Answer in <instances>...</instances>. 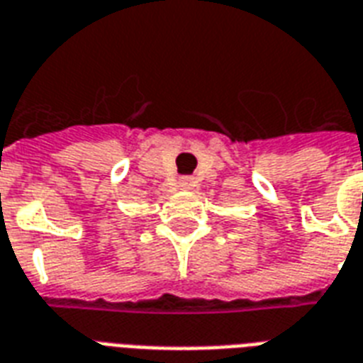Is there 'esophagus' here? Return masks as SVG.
<instances>
[{
  "label": "esophagus",
  "instance_id": "1",
  "mask_svg": "<svg viewBox=\"0 0 363 363\" xmlns=\"http://www.w3.org/2000/svg\"><path fill=\"white\" fill-rule=\"evenodd\" d=\"M179 186H181L182 190H190V188L194 186V179H190V177H182V179H179Z\"/></svg>",
  "mask_w": 363,
  "mask_h": 363
}]
</instances>
